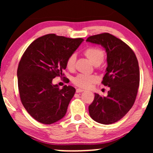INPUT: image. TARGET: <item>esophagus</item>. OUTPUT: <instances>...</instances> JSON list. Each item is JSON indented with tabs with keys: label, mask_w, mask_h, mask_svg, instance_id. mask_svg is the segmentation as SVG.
Wrapping results in <instances>:
<instances>
[{
	"label": "esophagus",
	"mask_w": 153,
	"mask_h": 153,
	"mask_svg": "<svg viewBox=\"0 0 153 153\" xmlns=\"http://www.w3.org/2000/svg\"><path fill=\"white\" fill-rule=\"evenodd\" d=\"M76 91V93H82V92L84 91V90L81 89V88H77Z\"/></svg>",
	"instance_id": "obj_1"
}]
</instances>
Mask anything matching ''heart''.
Wrapping results in <instances>:
<instances>
[{"label": "heart", "instance_id": "heart-1", "mask_svg": "<svg viewBox=\"0 0 153 153\" xmlns=\"http://www.w3.org/2000/svg\"><path fill=\"white\" fill-rule=\"evenodd\" d=\"M85 55L87 58L95 65L98 62L103 61L104 58V53L102 50L97 47H89L84 51ZM76 54L72 53L69 56L66 62V66L69 70H72L74 67L75 61H76ZM97 80V77L95 75H88L80 74L75 77L73 80V82L77 86L87 88L92 85V83H95Z\"/></svg>", "mask_w": 153, "mask_h": 153}]
</instances>
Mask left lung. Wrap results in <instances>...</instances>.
I'll list each match as a JSON object with an SVG mask.
<instances>
[{
	"mask_svg": "<svg viewBox=\"0 0 153 153\" xmlns=\"http://www.w3.org/2000/svg\"><path fill=\"white\" fill-rule=\"evenodd\" d=\"M86 42L105 49L107 68L102 83L110 88L106 97L95 93L88 106L90 116L101 124H112L124 117L134 103L140 81L139 62L132 49L109 33L90 36Z\"/></svg>",
	"mask_w": 153,
	"mask_h": 153,
	"instance_id": "obj_1",
	"label": "left lung"
}]
</instances>
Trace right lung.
Instances as JSON below:
<instances>
[{"instance_id": "right-lung-1", "label": "right lung", "mask_w": 153, "mask_h": 153, "mask_svg": "<svg viewBox=\"0 0 153 153\" xmlns=\"http://www.w3.org/2000/svg\"><path fill=\"white\" fill-rule=\"evenodd\" d=\"M83 41L48 34L33 41L23 54L17 70L21 101L38 122L50 125L66 114L76 90L66 85L60 89L52 81L63 76L67 59Z\"/></svg>"}]
</instances>
